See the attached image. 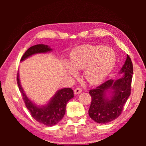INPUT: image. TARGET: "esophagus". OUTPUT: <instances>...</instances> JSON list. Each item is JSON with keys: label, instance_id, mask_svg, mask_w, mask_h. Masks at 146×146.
Listing matches in <instances>:
<instances>
[{"label": "esophagus", "instance_id": "34e87169", "mask_svg": "<svg viewBox=\"0 0 146 146\" xmlns=\"http://www.w3.org/2000/svg\"><path fill=\"white\" fill-rule=\"evenodd\" d=\"M82 90H81L80 88H76L75 90H74V93H75V94H79L82 92Z\"/></svg>", "mask_w": 146, "mask_h": 146}]
</instances>
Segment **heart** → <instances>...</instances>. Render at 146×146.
Returning a JSON list of instances; mask_svg holds the SVG:
<instances>
[{
	"mask_svg": "<svg viewBox=\"0 0 146 146\" xmlns=\"http://www.w3.org/2000/svg\"><path fill=\"white\" fill-rule=\"evenodd\" d=\"M115 60V54L111 48L86 44L71 51L70 64L66 63V67L68 72L73 76L77 75L76 71L84 70L86 80L91 85H97L110 73Z\"/></svg>",
	"mask_w": 146,
	"mask_h": 146,
	"instance_id": "obj_1",
	"label": "heart"
}]
</instances>
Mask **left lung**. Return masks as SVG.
Here are the masks:
<instances>
[{
  "label": "left lung",
  "mask_w": 146,
  "mask_h": 146,
  "mask_svg": "<svg viewBox=\"0 0 146 146\" xmlns=\"http://www.w3.org/2000/svg\"><path fill=\"white\" fill-rule=\"evenodd\" d=\"M133 73V64L127 55L120 71L123 73L122 77L110 79L90 90L92 99L88 113L91 119L97 123H107L119 117L131 94Z\"/></svg>",
  "instance_id": "1"
}]
</instances>
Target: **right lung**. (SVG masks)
<instances>
[{"label":"right lung","mask_w":146,"mask_h":146,"mask_svg":"<svg viewBox=\"0 0 146 146\" xmlns=\"http://www.w3.org/2000/svg\"><path fill=\"white\" fill-rule=\"evenodd\" d=\"M52 51L50 47L44 44H37L31 46L27 50L21 61H23L29 56L37 53H45ZM17 84L22 93L24 102L26 108L35 120L47 126H53L62 119L66 113V107L68 102L74 97L73 91L71 88H63L57 91L46 105L39 106L28 98L22 88L19 79V74L17 73Z\"/></svg>","instance_id":"obj_1"}]
</instances>
